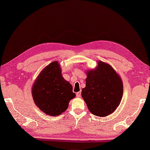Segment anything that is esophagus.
<instances>
[{
    "label": "esophagus",
    "mask_w": 150,
    "mask_h": 150,
    "mask_svg": "<svg viewBox=\"0 0 150 150\" xmlns=\"http://www.w3.org/2000/svg\"><path fill=\"white\" fill-rule=\"evenodd\" d=\"M76 97H78V98L81 96V92H77V93H76Z\"/></svg>",
    "instance_id": "obj_1"
}]
</instances>
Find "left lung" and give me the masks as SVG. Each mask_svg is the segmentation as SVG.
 <instances>
[{
  "label": "left lung",
  "instance_id": "1",
  "mask_svg": "<svg viewBox=\"0 0 150 150\" xmlns=\"http://www.w3.org/2000/svg\"><path fill=\"white\" fill-rule=\"evenodd\" d=\"M86 87L82 96L90 112L106 117L115 112L121 101L123 84L121 78L110 65L99 61L98 67L87 72Z\"/></svg>",
  "mask_w": 150,
  "mask_h": 150
}]
</instances>
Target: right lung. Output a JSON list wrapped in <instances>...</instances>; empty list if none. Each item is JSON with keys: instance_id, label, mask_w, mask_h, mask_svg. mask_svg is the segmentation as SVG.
<instances>
[{"instance_id": "1", "label": "right lung", "mask_w": 150, "mask_h": 150, "mask_svg": "<svg viewBox=\"0 0 150 150\" xmlns=\"http://www.w3.org/2000/svg\"><path fill=\"white\" fill-rule=\"evenodd\" d=\"M32 96L35 105L44 113L57 116L66 111L75 94L72 86L62 76L57 61H53L38 76L32 87Z\"/></svg>"}]
</instances>
